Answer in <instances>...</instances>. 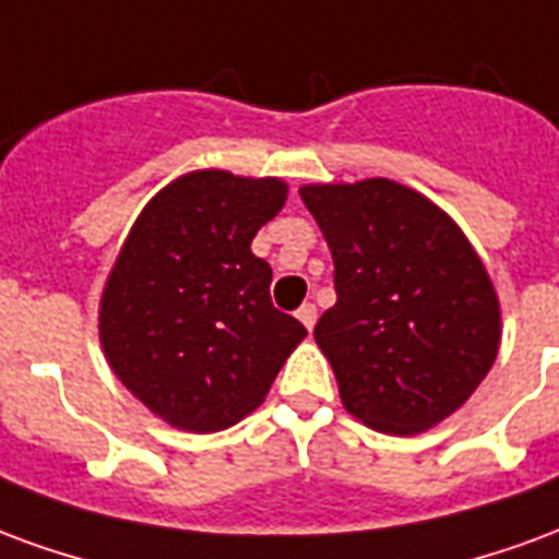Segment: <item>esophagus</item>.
<instances>
[{
    "mask_svg": "<svg viewBox=\"0 0 559 559\" xmlns=\"http://www.w3.org/2000/svg\"><path fill=\"white\" fill-rule=\"evenodd\" d=\"M297 319L304 321V328L307 330L316 328V319H319V309H316V304H304V307L297 309Z\"/></svg>",
    "mask_w": 559,
    "mask_h": 559,
    "instance_id": "34e87169",
    "label": "esophagus"
}]
</instances>
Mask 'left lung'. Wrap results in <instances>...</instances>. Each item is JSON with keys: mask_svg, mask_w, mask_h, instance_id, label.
Returning a JSON list of instances; mask_svg holds the SVG:
<instances>
[{"mask_svg": "<svg viewBox=\"0 0 559 559\" xmlns=\"http://www.w3.org/2000/svg\"><path fill=\"white\" fill-rule=\"evenodd\" d=\"M333 255L336 304L316 324L342 405L384 435H417L471 399L500 348L486 264L441 207L386 178L307 185Z\"/></svg>", "mask_w": 559, "mask_h": 559, "instance_id": "obj_1", "label": "left lung"}]
</instances>
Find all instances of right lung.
<instances>
[{"mask_svg":"<svg viewBox=\"0 0 559 559\" xmlns=\"http://www.w3.org/2000/svg\"><path fill=\"white\" fill-rule=\"evenodd\" d=\"M280 178L181 175L142 207L100 295V345L118 381L195 435L255 411L307 328L271 304L250 243L280 214Z\"/></svg>","mask_w":559,"mask_h":559,"instance_id":"1","label":"right lung"}]
</instances>
